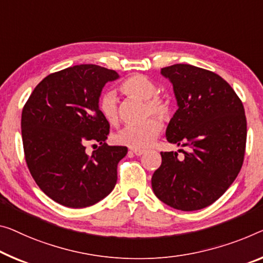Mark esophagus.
I'll use <instances>...</instances> for the list:
<instances>
[{
	"instance_id": "1",
	"label": "esophagus",
	"mask_w": 263,
	"mask_h": 263,
	"mask_svg": "<svg viewBox=\"0 0 263 263\" xmlns=\"http://www.w3.org/2000/svg\"><path fill=\"white\" fill-rule=\"evenodd\" d=\"M130 153H133V154L136 155V156H141L144 154V151L143 149H136V148H132L130 149Z\"/></svg>"
}]
</instances>
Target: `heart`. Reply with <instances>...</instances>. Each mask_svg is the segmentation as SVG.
Returning a JSON list of instances; mask_svg holds the SVG:
<instances>
[{"instance_id": "b5f03b06", "label": "heart", "mask_w": 263, "mask_h": 263, "mask_svg": "<svg viewBox=\"0 0 263 263\" xmlns=\"http://www.w3.org/2000/svg\"><path fill=\"white\" fill-rule=\"evenodd\" d=\"M121 91L132 99L145 101L144 114H154L161 119H167L171 114V103L167 99L157 94L156 84L144 75H133L124 80L120 86ZM99 110L109 123L119 121L118 96L114 91H106L99 99ZM162 129V123L157 118H149L136 126H127L115 135V141L130 148H145L154 142Z\"/></svg>"}]
</instances>
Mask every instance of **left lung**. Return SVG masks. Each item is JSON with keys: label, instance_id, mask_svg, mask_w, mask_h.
Segmentation results:
<instances>
[{"label": "left lung", "instance_id": "left-lung-1", "mask_svg": "<svg viewBox=\"0 0 263 263\" xmlns=\"http://www.w3.org/2000/svg\"><path fill=\"white\" fill-rule=\"evenodd\" d=\"M171 81L177 110L165 137L187 148L162 152V163L152 176L155 195L183 212L199 211L215 202L236 179L243 163L247 121L239 96L215 72L192 64L161 69Z\"/></svg>", "mask_w": 263, "mask_h": 263}]
</instances>
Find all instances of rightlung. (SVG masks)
<instances>
[{"label":"right lung","mask_w":263,"mask_h":263,"mask_svg":"<svg viewBox=\"0 0 263 263\" xmlns=\"http://www.w3.org/2000/svg\"><path fill=\"white\" fill-rule=\"evenodd\" d=\"M119 78L96 64L69 67L44 78L24 104L27 165L41 191L60 204L89 207L115 187L118 163L128 149L106 143L109 122L99 110V99L104 84ZM89 142L99 143L91 156L85 153Z\"/></svg>","instance_id":"add662e5"}]
</instances>
